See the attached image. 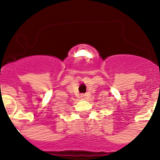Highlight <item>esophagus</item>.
<instances>
[{
  "instance_id": "esophagus-1",
  "label": "esophagus",
  "mask_w": 160,
  "mask_h": 160,
  "mask_svg": "<svg viewBox=\"0 0 160 160\" xmlns=\"http://www.w3.org/2000/svg\"><path fill=\"white\" fill-rule=\"evenodd\" d=\"M81 98H85V94H81Z\"/></svg>"
}]
</instances>
